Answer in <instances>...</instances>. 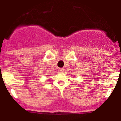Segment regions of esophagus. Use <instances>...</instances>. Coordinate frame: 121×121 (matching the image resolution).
Here are the masks:
<instances>
[{
    "label": "esophagus",
    "instance_id": "esophagus-1",
    "mask_svg": "<svg viewBox=\"0 0 121 121\" xmlns=\"http://www.w3.org/2000/svg\"><path fill=\"white\" fill-rule=\"evenodd\" d=\"M59 73H63V71H64V70H63V69H59Z\"/></svg>",
    "mask_w": 121,
    "mask_h": 121
}]
</instances>
